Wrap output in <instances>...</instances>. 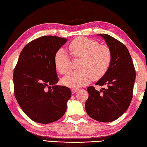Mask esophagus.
Segmentation results:
<instances>
[{
  "label": "esophagus",
  "instance_id": "1",
  "mask_svg": "<svg viewBox=\"0 0 147 147\" xmlns=\"http://www.w3.org/2000/svg\"><path fill=\"white\" fill-rule=\"evenodd\" d=\"M77 91H78V89H76V88H73L71 89V92L73 94L75 93Z\"/></svg>",
  "mask_w": 147,
  "mask_h": 147
}]
</instances>
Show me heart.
<instances>
[{
  "instance_id": "b5f03b06",
  "label": "heart",
  "mask_w": 147,
  "mask_h": 147,
  "mask_svg": "<svg viewBox=\"0 0 147 147\" xmlns=\"http://www.w3.org/2000/svg\"><path fill=\"white\" fill-rule=\"evenodd\" d=\"M74 58H81L78 71L71 72L61 80L63 85L72 88L86 86L93 79L103 76L109 68L111 52L109 47L84 37L76 38L69 45ZM54 63L59 73L66 74L71 67V59L67 52L59 49L54 56Z\"/></svg>"
}]
</instances>
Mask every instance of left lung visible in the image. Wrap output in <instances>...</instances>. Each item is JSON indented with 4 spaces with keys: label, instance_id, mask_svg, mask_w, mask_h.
Masks as SVG:
<instances>
[{
    "label": "left lung",
    "instance_id": "8db88e82",
    "mask_svg": "<svg viewBox=\"0 0 147 147\" xmlns=\"http://www.w3.org/2000/svg\"><path fill=\"white\" fill-rule=\"evenodd\" d=\"M111 52V62L106 74L95 84L106 86L100 91L88 88L85 104L88 115L94 120L108 123L117 119L127 110L132 99L136 71L128 50L124 44L108 34H99Z\"/></svg>",
    "mask_w": 147,
    "mask_h": 147
}]
</instances>
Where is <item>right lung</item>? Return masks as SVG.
Segmentation results:
<instances>
[{
	"instance_id": "add662e5",
	"label": "right lung",
	"mask_w": 147,
	"mask_h": 147,
	"mask_svg": "<svg viewBox=\"0 0 147 147\" xmlns=\"http://www.w3.org/2000/svg\"><path fill=\"white\" fill-rule=\"evenodd\" d=\"M67 39L42 36L24 47L13 72L14 93L26 115L38 123L58 121L65 113L71 91L56 84V52Z\"/></svg>"
}]
</instances>
